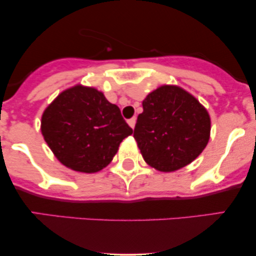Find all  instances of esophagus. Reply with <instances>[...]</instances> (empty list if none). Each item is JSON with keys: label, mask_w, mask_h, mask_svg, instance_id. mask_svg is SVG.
I'll list each match as a JSON object with an SVG mask.
<instances>
[{"label": "esophagus", "mask_w": 256, "mask_h": 256, "mask_svg": "<svg viewBox=\"0 0 256 256\" xmlns=\"http://www.w3.org/2000/svg\"><path fill=\"white\" fill-rule=\"evenodd\" d=\"M128 124L130 125L132 128H134V125H136V118H134H134L128 119Z\"/></svg>", "instance_id": "esophagus-1"}]
</instances>
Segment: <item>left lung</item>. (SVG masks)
<instances>
[{
    "instance_id": "left-lung-1",
    "label": "left lung",
    "mask_w": 256,
    "mask_h": 256,
    "mask_svg": "<svg viewBox=\"0 0 256 256\" xmlns=\"http://www.w3.org/2000/svg\"><path fill=\"white\" fill-rule=\"evenodd\" d=\"M142 104L134 137L148 165L172 172L201 154L210 140V119L194 96L178 86L164 85Z\"/></svg>"
}]
</instances>
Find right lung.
Instances as JSON below:
<instances>
[{
    "mask_svg": "<svg viewBox=\"0 0 256 256\" xmlns=\"http://www.w3.org/2000/svg\"><path fill=\"white\" fill-rule=\"evenodd\" d=\"M40 128L58 161L85 173L107 166L134 132L118 106L96 89L79 85L61 92L44 110Z\"/></svg>",
    "mask_w": 256,
    "mask_h": 256,
    "instance_id": "obj_1",
    "label": "right lung"
}]
</instances>
